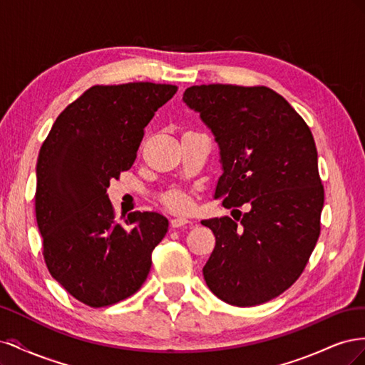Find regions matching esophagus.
<instances>
[{
  "instance_id": "34e87169",
  "label": "esophagus",
  "mask_w": 365,
  "mask_h": 365,
  "mask_svg": "<svg viewBox=\"0 0 365 365\" xmlns=\"http://www.w3.org/2000/svg\"><path fill=\"white\" fill-rule=\"evenodd\" d=\"M187 224H190V220L187 219V217H182V216L172 217V219H170V225H172L173 228H180V227L187 225Z\"/></svg>"
}]
</instances>
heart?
<instances>
[{
  "label": "heart",
  "mask_w": 365,
  "mask_h": 365,
  "mask_svg": "<svg viewBox=\"0 0 365 365\" xmlns=\"http://www.w3.org/2000/svg\"><path fill=\"white\" fill-rule=\"evenodd\" d=\"M163 202L168 208L175 210V212H182V210L189 207V200H187V197L180 192L168 193L163 197Z\"/></svg>",
  "instance_id": "obj_1"
}]
</instances>
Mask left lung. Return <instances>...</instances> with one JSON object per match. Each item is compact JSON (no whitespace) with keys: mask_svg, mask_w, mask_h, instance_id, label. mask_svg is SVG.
I'll return each mask as SVG.
<instances>
[{"mask_svg":"<svg viewBox=\"0 0 365 365\" xmlns=\"http://www.w3.org/2000/svg\"><path fill=\"white\" fill-rule=\"evenodd\" d=\"M182 101L200 113L220 149L215 197L247 213L202 220L216 245L202 269L220 300L248 307L297 282L322 231L324 187L312 132L268 86L195 85Z\"/></svg>","mask_w":365,"mask_h":365,"instance_id":"8db88e82","label":"left lung"}]
</instances>
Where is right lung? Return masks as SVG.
I'll return each mask as SVG.
<instances>
[{
	"mask_svg": "<svg viewBox=\"0 0 365 365\" xmlns=\"http://www.w3.org/2000/svg\"><path fill=\"white\" fill-rule=\"evenodd\" d=\"M176 85H96L54 121L36 163L35 212L51 277L91 307L115 304L146 282L168 233L157 212L115 217L106 189L129 170L155 111Z\"/></svg>",
	"mask_w": 365,
	"mask_h": 365,
	"instance_id": "obj_1",
	"label": "right lung"
}]
</instances>
